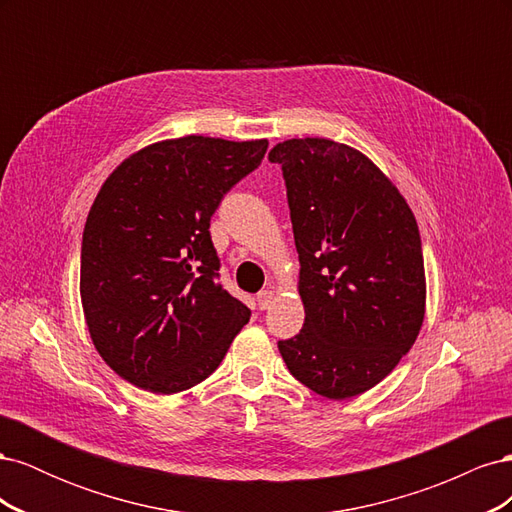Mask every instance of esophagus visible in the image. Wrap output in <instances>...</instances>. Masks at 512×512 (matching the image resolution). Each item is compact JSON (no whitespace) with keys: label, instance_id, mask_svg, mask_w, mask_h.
Listing matches in <instances>:
<instances>
[{"label":"esophagus","instance_id":"34e87169","mask_svg":"<svg viewBox=\"0 0 512 512\" xmlns=\"http://www.w3.org/2000/svg\"><path fill=\"white\" fill-rule=\"evenodd\" d=\"M273 299H275V292L273 290H260L256 294V301H258L260 309H267L273 303Z\"/></svg>","mask_w":512,"mask_h":512}]
</instances>
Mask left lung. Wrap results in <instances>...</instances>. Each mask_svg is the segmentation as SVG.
Returning a JSON list of instances; mask_svg holds the SVG:
<instances>
[{
    "mask_svg": "<svg viewBox=\"0 0 512 512\" xmlns=\"http://www.w3.org/2000/svg\"><path fill=\"white\" fill-rule=\"evenodd\" d=\"M269 160L286 181L305 307L301 333L277 348L314 393L361 395L408 354L425 318L414 213L374 162L329 138H290Z\"/></svg>",
    "mask_w": 512,
    "mask_h": 512,
    "instance_id": "8db88e82",
    "label": "left lung"
}]
</instances>
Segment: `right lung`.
I'll return each mask as SVG.
<instances>
[{
  "mask_svg": "<svg viewBox=\"0 0 512 512\" xmlns=\"http://www.w3.org/2000/svg\"><path fill=\"white\" fill-rule=\"evenodd\" d=\"M267 147L265 138L162 141L123 160L100 188L83 230V312L106 365L138 389H192L250 320L218 280L209 226Z\"/></svg>",
  "mask_w": 512,
  "mask_h": 512,
  "instance_id": "obj_1",
  "label": "right lung"
}]
</instances>
